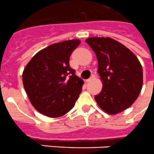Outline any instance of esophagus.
Returning a JSON list of instances; mask_svg holds the SVG:
<instances>
[{
    "instance_id": "esophagus-1",
    "label": "esophagus",
    "mask_w": 154,
    "mask_h": 154,
    "mask_svg": "<svg viewBox=\"0 0 154 154\" xmlns=\"http://www.w3.org/2000/svg\"><path fill=\"white\" fill-rule=\"evenodd\" d=\"M94 77H94V75H91V77H90V78H88V79L86 80V82H89V81H91V80H92L93 78H94Z\"/></svg>"
}]
</instances>
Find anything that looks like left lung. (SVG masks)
I'll use <instances>...</instances> for the list:
<instances>
[{
	"label": "left lung",
	"instance_id": "left-lung-1",
	"mask_svg": "<svg viewBox=\"0 0 154 154\" xmlns=\"http://www.w3.org/2000/svg\"><path fill=\"white\" fill-rule=\"evenodd\" d=\"M86 42L98 59L103 89L95 96L102 109L117 114L128 109L143 87V68L128 48L109 37H90Z\"/></svg>",
	"mask_w": 154,
	"mask_h": 154
}]
</instances>
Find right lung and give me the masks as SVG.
I'll return each mask as SVG.
<instances>
[{
	"label": "right lung",
	"mask_w": 154,
	"mask_h": 154,
	"mask_svg": "<svg viewBox=\"0 0 154 154\" xmlns=\"http://www.w3.org/2000/svg\"><path fill=\"white\" fill-rule=\"evenodd\" d=\"M80 43L74 39L51 45L37 52L23 70L26 92L42 114L59 117L74 106L84 81L69 66V57Z\"/></svg>",
	"instance_id": "1"
}]
</instances>
